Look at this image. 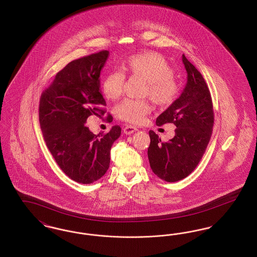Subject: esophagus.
Masks as SVG:
<instances>
[{"label":"esophagus","instance_id":"1","mask_svg":"<svg viewBox=\"0 0 257 257\" xmlns=\"http://www.w3.org/2000/svg\"><path fill=\"white\" fill-rule=\"evenodd\" d=\"M137 130H138V128L135 127V126H132V125H127V126H125L124 129H123L124 134L126 135L133 134Z\"/></svg>","mask_w":257,"mask_h":257}]
</instances>
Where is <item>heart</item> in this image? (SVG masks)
<instances>
[{
  "instance_id": "heart-1",
  "label": "heart",
  "mask_w": 257,
  "mask_h": 257,
  "mask_svg": "<svg viewBox=\"0 0 257 257\" xmlns=\"http://www.w3.org/2000/svg\"><path fill=\"white\" fill-rule=\"evenodd\" d=\"M123 69L130 75L145 80L143 95L150 97L159 107H169L179 94V84L173 77V68L166 58L158 53L138 54L123 62ZM125 76L120 71H110L102 80L103 94L110 100L121 96ZM116 115L124 121L140 124L145 121L151 111L147 100L125 99L116 107Z\"/></svg>"
}]
</instances>
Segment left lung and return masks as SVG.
<instances>
[{"label": "left lung", "instance_id": "left-lung-1", "mask_svg": "<svg viewBox=\"0 0 257 257\" xmlns=\"http://www.w3.org/2000/svg\"><path fill=\"white\" fill-rule=\"evenodd\" d=\"M182 61L187 71L183 92L156 119L158 126L173 123L175 136L163 143L154 131H149L147 155L150 168L167 182L182 180L194 171L206 150L214 125L212 98L206 82L184 55Z\"/></svg>", "mask_w": 257, "mask_h": 257}]
</instances>
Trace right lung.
<instances>
[{"label":"right lung","instance_id":"add662e5","mask_svg":"<svg viewBox=\"0 0 257 257\" xmlns=\"http://www.w3.org/2000/svg\"><path fill=\"white\" fill-rule=\"evenodd\" d=\"M108 57L104 50L69 62L40 96L39 123L46 146L61 171L78 183H93L107 172L110 148L121 134L118 125L99 135L85 125L88 116L106 112L99 77ZM106 119L110 122L112 116Z\"/></svg>","mask_w":257,"mask_h":257}]
</instances>
